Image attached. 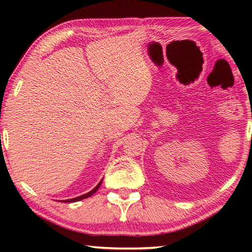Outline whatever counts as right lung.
Wrapping results in <instances>:
<instances>
[{
  "label": "right lung",
  "instance_id": "obj_1",
  "mask_svg": "<svg viewBox=\"0 0 252 252\" xmlns=\"http://www.w3.org/2000/svg\"><path fill=\"white\" fill-rule=\"evenodd\" d=\"M102 181H103V179H102V180L97 183L96 185V187L94 188V189H92L90 192H88V193H85V194H82V195H80V197H76V198H73V199H69V200H63V201H61V202H76V201H80V200H83V199H85V198H89V197H91L92 194H94L96 191H97V189H99L100 188V186H101V183H102Z\"/></svg>",
  "mask_w": 252,
  "mask_h": 252
}]
</instances>
